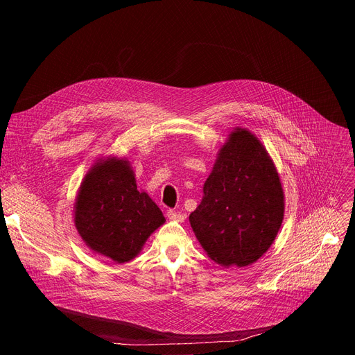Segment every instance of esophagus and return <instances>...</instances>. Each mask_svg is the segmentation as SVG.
<instances>
[{
	"label": "esophagus",
	"mask_w": 355,
	"mask_h": 355,
	"mask_svg": "<svg viewBox=\"0 0 355 355\" xmlns=\"http://www.w3.org/2000/svg\"><path fill=\"white\" fill-rule=\"evenodd\" d=\"M167 216H168V219L170 220H174V222H184V219H185V216L182 215V214H180V212H175V211H168L167 212Z\"/></svg>",
	"instance_id": "34e87169"
}]
</instances>
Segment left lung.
I'll return each instance as SVG.
<instances>
[{
    "instance_id": "obj_1",
    "label": "left lung",
    "mask_w": 355,
    "mask_h": 355,
    "mask_svg": "<svg viewBox=\"0 0 355 355\" xmlns=\"http://www.w3.org/2000/svg\"><path fill=\"white\" fill-rule=\"evenodd\" d=\"M285 212V193L266 146L236 126L220 146L200 204L189 223L216 264L247 267L272 245Z\"/></svg>"
}]
</instances>
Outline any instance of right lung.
<instances>
[{
    "mask_svg": "<svg viewBox=\"0 0 355 355\" xmlns=\"http://www.w3.org/2000/svg\"><path fill=\"white\" fill-rule=\"evenodd\" d=\"M74 226L95 254L118 264L133 260L166 218L156 202L137 189L126 157L98 159L87 171L74 202Z\"/></svg>",
    "mask_w": 355,
    "mask_h": 355,
    "instance_id": "1",
    "label": "right lung"
}]
</instances>
